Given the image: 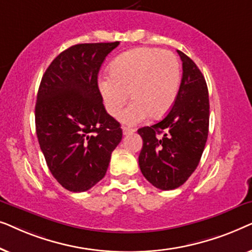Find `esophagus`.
<instances>
[{
  "mask_svg": "<svg viewBox=\"0 0 252 252\" xmlns=\"http://www.w3.org/2000/svg\"><path fill=\"white\" fill-rule=\"evenodd\" d=\"M134 132H135V128H132V127H127V126L123 127L124 135H127V134H130V133H134Z\"/></svg>",
  "mask_w": 252,
  "mask_h": 252,
  "instance_id": "esophagus-1",
  "label": "esophagus"
}]
</instances>
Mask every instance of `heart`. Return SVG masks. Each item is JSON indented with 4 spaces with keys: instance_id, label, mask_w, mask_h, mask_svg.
<instances>
[{
    "instance_id": "heart-1",
    "label": "heart",
    "mask_w": 252,
    "mask_h": 252,
    "mask_svg": "<svg viewBox=\"0 0 252 252\" xmlns=\"http://www.w3.org/2000/svg\"><path fill=\"white\" fill-rule=\"evenodd\" d=\"M180 87V65L170 51L135 48L119 55L110 64L109 75L98 80L106 111L120 122L136 125L151 115L160 118L170 111Z\"/></svg>"
}]
</instances>
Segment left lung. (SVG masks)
Wrapping results in <instances>:
<instances>
[{
  "instance_id": "obj_1",
  "label": "left lung",
  "mask_w": 252,
  "mask_h": 252,
  "mask_svg": "<svg viewBox=\"0 0 252 252\" xmlns=\"http://www.w3.org/2000/svg\"><path fill=\"white\" fill-rule=\"evenodd\" d=\"M182 79L168 115L137 129L143 140L139 165L144 178L161 190L184 185L201 160L209 134V92L194 62L178 50Z\"/></svg>"
}]
</instances>
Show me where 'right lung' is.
Masks as SVG:
<instances>
[{
	"label": "right lung",
	"mask_w": 252,
	"mask_h": 252,
	"mask_svg": "<svg viewBox=\"0 0 252 252\" xmlns=\"http://www.w3.org/2000/svg\"><path fill=\"white\" fill-rule=\"evenodd\" d=\"M118 46V41L72 46L41 80L37 140L51 174L70 191H86L102 180L122 141L120 124L106 112L97 85L102 63Z\"/></svg>",
	"instance_id": "1"
}]
</instances>
